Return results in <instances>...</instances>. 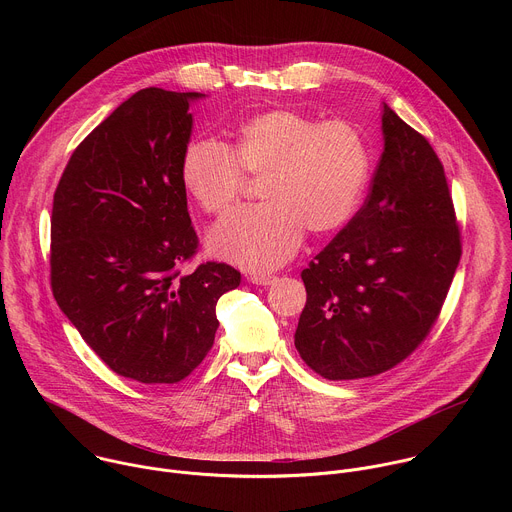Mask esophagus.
<instances>
[{
    "mask_svg": "<svg viewBox=\"0 0 512 512\" xmlns=\"http://www.w3.org/2000/svg\"><path fill=\"white\" fill-rule=\"evenodd\" d=\"M247 279L255 285H271L277 277L275 275H265V273H251Z\"/></svg>",
    "mask_w": 512,
    "mask_h": 512,
    "instance_id": "esophagus-1",
    "label": "esophagus"
}]
</instances>
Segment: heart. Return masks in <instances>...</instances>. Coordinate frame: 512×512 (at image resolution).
<instances>
[{
  "instance_id": "obj_1",
  "label": "heart",
  "mask_w": 512,
  "mask_h": 512,
  "mask_svg": "<svg viewBox=\"0 0 512 512\" xmlns=\"http://www.w3.org/2000/svg\"><path fill=\"white\" fill-rule=\"evenodd\" d=\"M245 174L263 178L265 204L218 223L208 251L249 271H269L298 253L306 229L328 235L356 214L371 180V150L352 123L271 109L241 123L231 150L216 139H194L182 154L186 192L214 216L237 204Z\"/></svg>"
}]
</instances>
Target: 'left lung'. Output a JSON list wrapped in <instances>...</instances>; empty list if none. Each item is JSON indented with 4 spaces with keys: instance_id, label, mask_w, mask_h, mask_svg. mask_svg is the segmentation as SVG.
I'll use <instances>...</instances> for the list:
<instances>
[{
    "instance_id": "left-lung-1",
    "label": "left lung",
    "mask_w": 512,
    "mask_h": 512,
    "mask_svg": "<svg viewBox=\"0 0 512 512\" xmlns=\"http://www.w3.org/2000/svg\"><path fill=\"white\" fill-rule=\"evenodd\" d=\"M381 121L385 148L367 200L302 271L296 348L330 381L405 360L440 316L462 255L440 158L387 103Z\"/></svg>"
}]
</instances>
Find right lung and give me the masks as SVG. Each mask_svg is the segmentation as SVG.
Returning <instances> with one entry per match:
<instances>
[{"instance_id": "1", "label": "right lung", "mask_w": 512, "mask_h": 512, "mask_svg": "<svg viewBox=\"0 0 512 512\" xmlns=\"http://www.w3.org/2000/svg\"><path fill=\"white\" fill-rule=\"evenodd\" d=\"M202 93L141 89L72 152L54 192L50 283L107 367L145 385L186 379L212 348L227 263L178 265L198 247L180 162Z\"/></svg>"}]
</instances>
